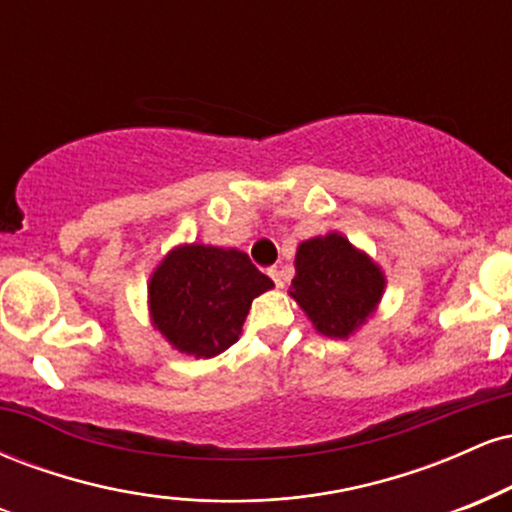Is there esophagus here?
Here are the masks:
<instances>
[{
  "label": "esophagus",
  "mask_w": 512,
  "mask_h": 512,
  "mask_svg": "<svg viewBox=\"0 0 512 512\" xmlns=\"http://www.w3.org/2000/svg\"><path fill=\"white\" fill-rule=\"evenodd\" d=\"M269 276H272V279H274V284L279 286V289H284V286H286V274L281 272V269L272 267V269H269Z\"/></svg>",
  "instance_id": "1"
}]
</instances>
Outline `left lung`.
<instances>
[{
  "mask_svg": "<svg viewBox=\"0 0 512 512\" xmlns=\"http://www.w3.org/2000/svg\"><path fill=\"white\" fill-rule=\"evenodd\" d=\"M383 289V272L339 233L298 245L291 296L317 332L349 337L373 313Z\"/></svg>",
  "mask_w": 512,
  "mask_h": 512,
  "instance_id": "1",
  "label": "left lung"
}]
</instances>
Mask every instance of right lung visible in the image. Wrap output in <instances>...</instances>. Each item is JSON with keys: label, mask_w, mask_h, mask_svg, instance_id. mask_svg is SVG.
<instances>
[{"label": "right lung", "mask_w": 512, "mask_h": 512, "mask_svg": "<svg viewBox=\"0 0 512 512\" xmlns=\"http://www.w3.org/2000/svg\"><path fill=\"white\" fill-rule=\"evenodd\" d=\"M272 286L245 252L182 245L151 276V317L182 354L211 358L238 342L252 298Z\"/></svg>", "instance_id": "1"}]
</instances>
